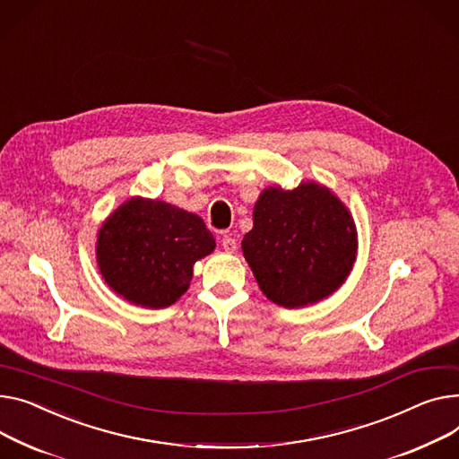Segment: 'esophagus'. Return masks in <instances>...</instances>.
Wrapping results in <instances>:
<instances>
[{
	"instance_id": "esophagus-1",
	"label": "esophagus",
	"mask_w": 459,
	"mask_h": 459,
	"mask_svg": "<svg viewBox=\"0 0 459 459\" xmlns=\"http://www.w3.org/2000/svg\"><path fill=\"white\" fill-rule=\"evenodd\" d=\"M221 247H223V251L225 253H234L236 251V239L232 238V236H223V239H221Z\"/></svg>"
}]
</instances>
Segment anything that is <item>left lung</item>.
<instances>
[{
    "label": "left lung",
    "mask_w": 459,
    "mask_h": 459,
    "mask_svg": "<svg viewBox=\"0 0 459 459\" xmlns=\"http://www.w3.org/2000/svg\"><path fill=\"white\" fill-rule=\"evenodd\" d=\"M241 251L264 295L300 308L332 295L351 274L358 234L349 208L314 180L265 188Z\"/></svg>",
    "instance_id": "1"
}]
</instances>
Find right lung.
<instances>
[{"label": "right lung", "instance_id": "obj_1", "mask_svg": "<svg viewBox=\"0 0 459 459\" xmlns=\"http://www.w3.org/2000/svg\"><path fill=\"white\" fill-rule=\"evenodd\" d=\"M216 247L204 221L175 204L133 197L98 232V265L119 297L143 308H166L194 277V264Z\"/></svg>", "mask_w": 459, "mask_h": 459}]
</instances>
